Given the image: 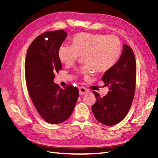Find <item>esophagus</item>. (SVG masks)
Segmentation results:
<instances>
[{"label": "esophagus", "instance_id": "obj_1", "mask_svg": "<svg viewBox=\"0 0 158 158\" xmlns=\"http://www.w3.org/2000/svg\"><path fill=\"white\" fill-rule=\"evenodd\" d=\"M79 94H80L81 95H84V94H87V93H88L89 90L87 89V88L84 87H80L79 88Z\"/></svg>", "mask_w": 158, "mask_h": 158}]
</instances>
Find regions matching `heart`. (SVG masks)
Returning a JSON list of instances; mask_svg holds the SVG:
<instances>
[{
    "label": "heart",
    "mask_w": 158,
    "mask_h": 158,
    "mask_svg": "<svg viewBox=\"0 0 158 158\" xmlns=\"http://www.w3.org/2000/svg\"><path fill=\"white\" fill-rule=\"evenodd\" d=\"M72 46L63 44L58 51L59 60L67 66L73 64L80 55L86 64L77 69L78 74L89 77L93 69L102 73L114 67L121 56L122 44L116 35L79 33L71 39Z\"/></svg>",
    "instance_id": "heart-1"
}]
</instances>
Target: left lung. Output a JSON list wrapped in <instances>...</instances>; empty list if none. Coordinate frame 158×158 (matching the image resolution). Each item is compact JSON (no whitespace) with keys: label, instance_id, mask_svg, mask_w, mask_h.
<instances>
[{"label":"left lung","instance_id":"obj_1","mask_svg":"<svg viewBox=\"0 0 158 158\" xmlns=\"http://www.w3.org/2000/svg\"><path fill=\"white\" fill-rule=\"evenodd\" d=\"M102 81L109 87L107 94L101 98L93 91L96 102L92 106L95 118L103 125H114L122 121L130 109L136 84V63L132 48L123 44L118 61L106 71Z\"/></svg>","mask_w":158,"mask_h":158}]
</instances>
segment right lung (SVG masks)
<instances>
[{
    "label": "right lung",
    "instance_id": "1",
    "mask_svg": "<svg viewBox=\"0 0 158 158\" xmlns=\"http://www.w3.org/2000/svg\"><path fill=\"white\" fill-rule=\"evenodd\" d=\"M64 30L45 32L36 38L27 52L25 79L30 98L40 117L57 124L71 115L79 97L76 87L64 89L54 83L56 73L62 69L58 51L66 39Z\"/></svg>",
    "mask_w": 158,
    "mask_h": 158
}]
</instances>
